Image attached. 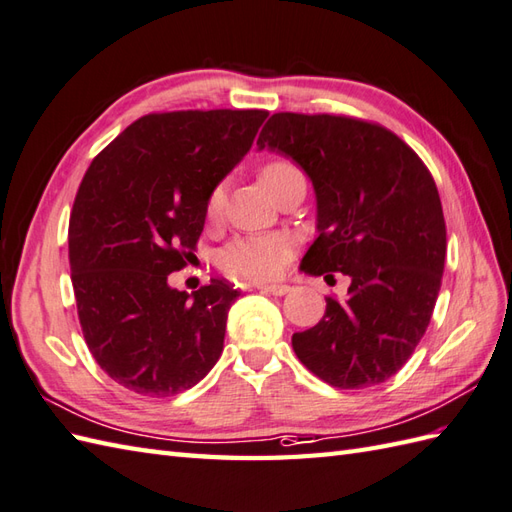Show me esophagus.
I'll list each match as a JSON object with an SVG mask.
<instances>
[{"label": "esophagus", "mask_w": 512, "mask_h": 512, "mask_svg": "<svg viewBox=\"0 0 512 512\" xmlns=\"http://www.w3.org/2000/svg\"><path fill=\"white\" fill-rule=\"evenodd\" d=\"M259 290L266 292V294H272V296H283V294L290 292V285H285V283H270V285H259Z\"/></svg>", "instance_id": "1"}]
</instances>
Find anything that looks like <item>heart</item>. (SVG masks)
<instances>
[{"label": "heart", "mask_w": 512, "mask_h": 512, "mask_svg": "<svg viewBox=\"0 0 512 512\" xmlns=\"http://www.w3.org/2000/svg\"><path fill=\"white\" fill-rule=\"evenodd\" d=\"M261 183L268 187H277L288 178L301 176L290 161L275 159L268 161L259 172ZM224 205V189L222 185L213 187L207 198V218L216 220L222 213ZM292 255V244L285 235L270 233V235H253V237H237L229 246L222 248L218 257L220 268L229 272L231 277L246 279V281H270L281 275V270L288 264Z\"/></svg>", "instance_id": "1"}]
</instances>
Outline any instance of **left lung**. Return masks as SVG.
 I'll return each instance as SVG.
<instances>
[{"label": "left lung", "mask_w": 512, "mask_h": 512, "mask_svg": "<svg viewBox=\"0 0 512 512\" xmlns=\"http://www.w3.org/2000/svg\"><path fill=\"white\" fill-rule=\"evenodd\" d=\"M257 146L314 185L318 237L301 270L351 279L347 301L327 296L318 325L292 336L296 358L336 388L386 382L423 338L441 290L447 231L430 170L384 126L342 115L275 113Z\"/></svg>", "instance_id": "obj_1"}]
</instances>
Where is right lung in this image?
Returning a JSON list of instances; mask_svg holds the SVG:
<instances>
[{
    "mask_svg": "<svg viewBox=\"0 0 512 512\" xmlns=\"http://www.w3.org/2000/svg\"><path fill=\"white\" fill-rule=\"evenodd\" d=\"M268 111L139 117L89 165L69 218V268L82 336L113 382L146 397L196 386L224 347L240 292L187 294L168 275L196 251L207 198L251 150Z\"/></svg>",
    "mask_w": 512,
    "mask_h": 512,
    "instance_id": "right-lung-1",
    "label": "right lung"
}]
</instances>
